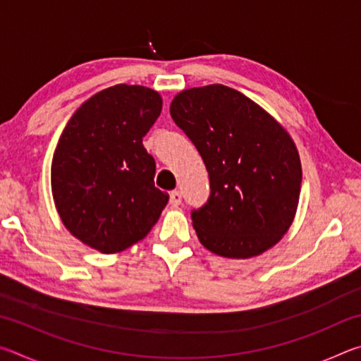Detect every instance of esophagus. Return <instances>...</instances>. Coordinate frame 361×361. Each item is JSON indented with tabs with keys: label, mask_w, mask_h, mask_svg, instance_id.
I'll return each instance as SVG.
<instances>
[{
	"label": "esophagus",
	"mask_w": 361,
	"mask_h": 361,
	"mask_svg": "<svg viewBox=\"0 0 361 361\" xmlns=\"http://www.w3.org/2000/svg\"><path fill=\"white\" fill-rule=\"evenodd\" d=\"M170 204H172L173 207H178L181 204V192L180 191L170 192Z\"/></svg>",
	"instance_id": "esophagus-1"
}]
</instances>
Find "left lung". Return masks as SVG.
Here are the masks:
<instances>
[{"label":"left lung","instance_id":"1","mask_svg":"<svg viewBox=\"0 0 361 361\" xmlns=\"http://www.w3.org/2000/svg\"><path fill=\"white\" fill-rule=\"evenodd\" d=\"M170 116L197 148L210 197L192 210L202 245L247 259L282 239L295 219L302 170L285 127L258 103L223 84L181 90Z\"/></svg>","mask_w":361,"mask_h":361}]
</instances>
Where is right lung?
Wrapping results in <instances>:
<instances>
[{"label":"right lung","instance_id":"add662e5","mask_svg":"<svg viewBox=\"0 0 361 361\" xmlns=\"http://www.w3.org/2000/svg\"><path fill=\"white\" fill-rule=\"evenodd\" d=\"M161 109L156 90L118 84L85 100L59 138L51 167L56 209L71 235L100 253L145 239L169 202L143 146Z\"/></svg>","mask_w":361,"mask_h":361}]
</instances>
